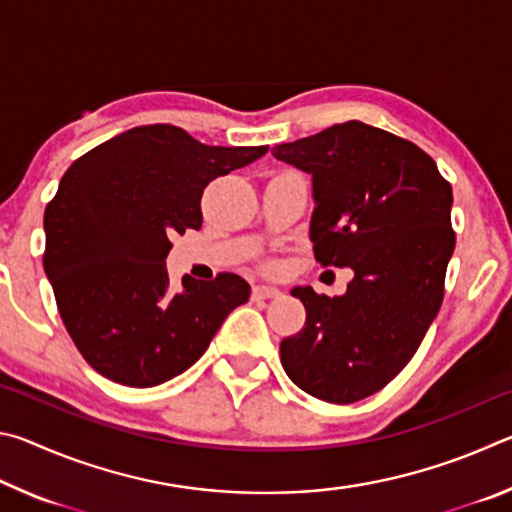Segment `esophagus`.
<instances>
[{
  "label": "esophagus",
  "instance_id": "1",
  "mask_svg": "<svg viewBox=\"0 0 512 512\" xmlns=\"http://www.w3.org/2000/svg\"><path fill=\"white\" fill-rule=\"evenodd\" d=\"M282 291L277 287H268V284H255L253 287V300H271V298H280Z\"/></svg>",
  "mask_w": 512,
  "mask_h": 512
}]
</instances>
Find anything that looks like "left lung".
Masks as SVG:
<instances>
[{"instance_id": "obj_1", "label": "left lung", "mask_w": 512, "mask_h": 512, "mask_svg": "<svg viewBox=\"0 0 512 512\" xmlns=\"http://www.w3.org/2000/svg\"><path fill=\"white\" fill-rule=\"evenodd\" d=\"M311 176L309 239L323 266H350L343 296L296 287L305 327L280 343L289 379L318 400L359 402L411 361L443 305L454 253L452 185L427 153L363 121L277 144Z\"/></svg>"}]
</instances>
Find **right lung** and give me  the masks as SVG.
Segmentation results:
<instances>
[{
    "mask_svg": "<svg viewBox=\"0 0 512 512\" xmlns=\"http://www.w3.org/2000/svg\"><path fill=\"white\" fill-rule=\"evenodd\" d=\"M268 146H207L169 124L137 126L65 171L45 210V273L83 359L117 384L158 386L203 357L250 296L235 273L169 289L171 235L203 223L214 178Z\"/></svg>",
    "mask_w": 512,
    "mask_h": 512,
    "instance_id": "obj_1",
    "label": "right lung"
}]
</instances>
